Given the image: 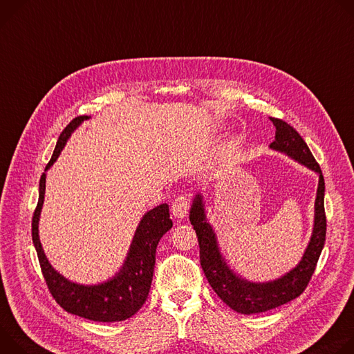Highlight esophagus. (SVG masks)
<instances>
[{"label":"esophagus","instance_id":"obj_1","mask_svg":"<svg viewBox=\"0 0 354 354\" xmlns=\"http://www.w3.org/2000/svg\"><path fill=\"white\" fill-rule=\"evenodd\" d=\"M189 208V195L188 194H181L173 201L171 204V212L176 218H184L188 214Z\"/></svg>","mask_w":354,"mask_h":354}]
</instances>
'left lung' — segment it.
Wrapping results in <instances>:
<instances>
[{
	"mask_svg": "<svg viewBox=\"0 0 354 354\" xmlns=\"http://www.w3.org/2000/svg\"><path fill=\"white\" fill-rule=\"evenodd\" d=\"M270 121L276 127V139L270 147L288 154L297 162L319 174L315 200V225H313L310 242L299 264L279 280L263 284L246 281L233 274L222 259L215 233L205 219L203 197L200 194L195 195L189 211V221L198 238L201 267L209 286L226 305L245 315L274 309L299 297L305 291L317 268L326 236V215L324 204L325 180L322 170L305 140L290 124L279 118H270Z\"/></svg>",
	"mask_w": 354,
	"mask_h": 354,
	"instance_id": "8db88e82",
	"label": "left lung"
}]
</instances>
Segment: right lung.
Masks as SVG:
<instances>
[{
	"label": "right lung",
	"mask_w": 354,
	"mask_h": 354,
	"mask_svg": "<svg viewBox=\"0 0 354 354\" xmlns=\"http://www.w3.org/2000/svg\"><path fill=\"white\" fill-rule=\"evenodd\" d=\"M86 120H88L86 115L77 116L63 129L45 171L56 162L71 132ZM45 187L46 173L42 174L39 183V201L32 216V241L52 297L64 310L95 322H118L135 315L149 295L156 248L163 234L173 226L169 205L162 204L143 216L125 264L113 279L98 286H80L66 280L50 266L39 241L37 222L45 200Z\"/></svg>",
	"instance_id": "right-lung-1"
}]
</instances>
